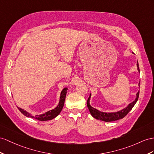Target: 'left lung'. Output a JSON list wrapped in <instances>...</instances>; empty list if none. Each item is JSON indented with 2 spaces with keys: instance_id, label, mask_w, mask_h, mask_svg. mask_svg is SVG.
I'll list each match as a JSON object with an SVG mask.
<instances>
[{
  "instance_id": "1",
  "label": "left lung",
  "mask_w": 154,
  "mask_h": 154,
  "mask_svg": "<svg viewBox=\"0 0 154 154\" xmlns=\"http://www.w3.org/2000/svg\"><path fill=\"white\" fill-rule=\"evenodd\" d=\"M137 66L138 71H139V72H140L139 63H138V62H137ZM140 81L139 83V87H140ZM139 96V90L136 94V97L135 100H134L133 102H131V103L128 104V105H127V107H125V108L120 110V111H118L116 112H106L100 111L99 110L92 107V106L90 105V97H91V94H90V96L87 100V107L89 109L90 114H91V115L94 118H95L96 119L100 120L101 121H104V122H112V121L122 119V118H123L124 116L127 115L128 112L131 111L132 108L134 107V105H135V103H137Z\"/></svg>"
}]
</instances>
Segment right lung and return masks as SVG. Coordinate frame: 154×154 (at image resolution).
<instances>
[{"instance_id": "right-lung-1", "label": "right lung", "mask_w": 154, "mask_h": 154, "mask_svg": "<svg viewBox=\"0 0 154 154\" xmlns=\"http://www.w3.org/2000/svg\"><path fill=\"white\" fill-rule=\"evenodd\" d=\"M67 90H68V87H65L64 88H63V90L61 91L60 96V100H59L58 104L56 107L52 110H50V111L45 112V113L42 114V115H36L35 116H33L31 115L30 113L27 112L26 111H25V110H24L23 109L19 108L18 107H17V108L19 109V111H21V113H23V115L27 117H31L32 118H34V119L38 120L39 121H47V120H52L55 117H57L59 115V114L60 113L63 107H64Z\"/></svg>"}]
</instances>
